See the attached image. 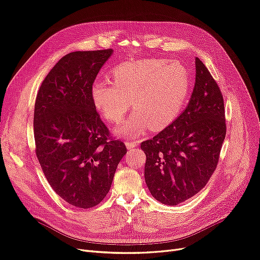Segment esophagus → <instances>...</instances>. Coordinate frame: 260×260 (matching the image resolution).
I'll return each instance as SVG.
<instances>
[{"label": "esophagus", "mask_w": 260, "mask_h": 260, "mask_svg": "<svg viewBox=\"0 0 260 260\" xmlns=\"http://www.w3.org/2000/svg\"><path fill=\"white\" fill-rule=\"evenodd\" d=\"M125 145L128 150H134L136 146H138V142L134 141V140H129V141L125 142Z\"/></svg>", "instance_id": "obj_1"}]
</instances>
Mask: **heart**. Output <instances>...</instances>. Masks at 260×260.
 <instances>
[{"label":"heart","mask_w":260,"mask_h":260,"mask_svg":"<svg viewBox=\"0 0 260 260\" xmlns=\"http://www.w3.org/2000/svg\"><path fill=\"white\" fill-rule=\"evenodd\" d=\"M114 82L96 81L91 99L110 122H119L131 106L135 114L117 128L123 136H137L149 126L160 131L179 115L190 90L187 68L177 60L140 59L125 61L112 70Z\"/></svg>","instance_id":"1"}]
</instances>
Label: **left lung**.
I'll return each instance as SVG.
<instances>
[{
    "label": "left lung",
    "mask_w": 260,
    "mask_h": 260,
    "mask_svg": "<svg viewBox=\"0 0 260 260\" xmlns=\"http://www.w3.org/2000/svg\"><path fill=\"white\" fill-rule=\"evenodd\" d=\"M196 84L186 109L170 125L141 142L144 178L152 196L177 205L204 188L216 171L226 135L224 100L205 64L196 58Z\"/></svg>",
    "instance_id": "obj_1"
}]
</instances>
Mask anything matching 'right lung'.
<instances>
[{
  "label": "right lung",
  "instance_id": "add662e5",
  "mask_svg": "<svg viewBox=\"0 0 260 260\" xmlns=\"http://www.w3.org/2000/svg\"><path fill=\"white\" fill-rule=\"evenodd\" d=\"M111 49L67 54L44 78L34 110L35 152L52 189L70 205L91 208L108 193L126 146L110 136L91 88Z\"/></svg>",
  "mask_w": 260,
  "mask_h": 260
}]
</instances>
